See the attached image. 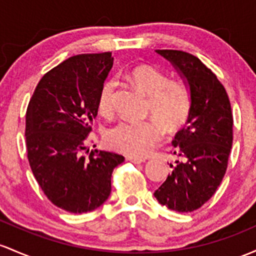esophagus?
Wrapping results in <instances>:
<instances>
[{"label": "esophagus", "instance_id": "34e87169", "mask_svg": "<svg viewBox=\"0 0 256 256\" xmlns=\"http://www.w3.org/2000/svg\"><path fill=\"white\" fill-rule=\"evenodd\" d=\"M126 159H128V162H134V164H141V162H146L144 159L137 158V156H128V158H126Z\"/></svg>", "mask_w": 256, "mask_h": 256}]
</instances>
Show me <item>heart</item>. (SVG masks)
<instances>
[{
  "label": "heart",
  "mask_w": 256,
  "mask_h": 256,
  "mask_svg": "<svg viewBox=\"0 0 256 256\" xmlns=\"http://www.w3.org/2000/svg\"><path fill=\"white\" fill-rule=\"evenodd\" d=\"M131 80L148 96L147 113L156 120L119 122L104 134L106 144L131 156H142L162 140V124L166 132H175L186 125L192 112V94L186 84L170 78L152 66H138L130 72ZM115 78H108L100 90L98 110L102 114L113 109Z\"/></svg>",
  "instance_id": "obj_1"
}]
</instances>
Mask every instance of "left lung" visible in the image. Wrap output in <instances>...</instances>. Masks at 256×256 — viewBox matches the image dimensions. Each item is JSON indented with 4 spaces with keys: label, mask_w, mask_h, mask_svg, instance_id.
Here are the masks:
<instances>
[{
    "label": "left lung",
    "mask_w": 256,
    "mask_h": 256,
    "mask_svg": "<svg viewBox=\"0 0 256 256\" xmlns=\"http://www.w3.org/2000/svg\"><path fill=\"white\" fill-rule=\"evenodd\" d=\"M187 80L192 112L187 126L176 134L174 154L180 160L154 192L162 206L190 212L206 203L220 186L233 141V115L222 84L196 56L184 50H156Z\"/></svg>",
    "instance_id": "obj_1"
}]
</instances>
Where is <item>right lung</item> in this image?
<instances>
[{"instance_id": "1", "label": "right lung", "mask_w": 256, "mask_h": 256, "mask_svg": "<svg viewBox=\"0 0 256 256\" xmlns=\"http://www.w3.org/2000/svg\"><path fill=\"white\" fill-rule=\"evenodd\" d=\"M112 66L110 52L72 56L42 76L26 109L25 144L34 176L56 206L72 214L104 203L113 170L125 159L86 147Z\"/></svg>"}]
</instances>
